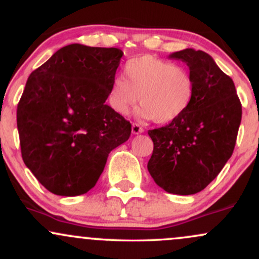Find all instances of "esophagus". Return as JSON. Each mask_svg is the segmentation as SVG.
Here are the masks:
<instances>
[{
	"label": "esophagus",
	"instance_id": "34e87169",
	"mask_svg": "<svg viewBox=\"0 0 259 259\" xmlns=\"http://www.w3.org/2000/svg\"><path fill=\"white\" fill-rule=\"evenodd\" d=\"M132 133L134 134V135H138V134L144 133V129H142V127L140 126L139 124L133 123V124H132Z\"/></svg>",
	"mask_w": 259,
	"mask_h": 259
}]
</instances>
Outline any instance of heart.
I'll return each mask as SVG.
<instances>
[{
  "label": "heart",
  "instance_id": "obj_1",
  "mask_svg": "<svg viewBox=\"0 0 259 259\" xmlns=\"http://www.w3.org/2000/svg\"><path fill=\"white\" fill-rule=\"evenodd\" d=\"M196 82L183 65L144 55L127 61L123 79L112 80L106 95L107 105L119 115H126L136 102L140 119L168 124L179 119L194 102Z\"/></svg>",
  "mask_w": 259,
  "mask_h": 259
}]
</instances>
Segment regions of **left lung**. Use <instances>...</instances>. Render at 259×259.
I'll list each match as a JSON object with an SVG mask.
<instances>
[{
  "mask_svg": "<svg viewBox=\"0 0 259 259\" xmlns=\"http://www.w3.org/2000/svg\"><path fill=\"white\" fill-rule=\"evenodd\" d=\"M169 58L187 64L196 82L195 99L179 119L148 130L153 152L147 169L169 194L194 195L215 179L233 154L242 107L233 79L208 53L186 49Z\"/></svg>",
  "mask_w": 259,
  "mask_h": 259,
  "instance_id": "8db88e82",
  "label": "left lung"
}]
</instances>
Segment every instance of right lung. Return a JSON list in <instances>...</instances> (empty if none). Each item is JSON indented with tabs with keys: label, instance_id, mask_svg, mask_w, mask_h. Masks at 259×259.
Instances as JSON below:
<instances>
[{
	"label": "right lung",
	"instance_id": "add662e5",
	"mask_svg": "<svg viewBox=\"0 0 259 259\" xmlns=\"http://www.w3.org/2000/svg\"><path fill=\"white\" fill-rule=\"evenodd\" d=\"M123 52L72 44L35 69L17 108L25 165L58 196L86 194L96 185L112 150L132 124L106 105Z\"/></svg>",
	"mask_w": 259,
	"mask_h": 259
}]
</instances>
